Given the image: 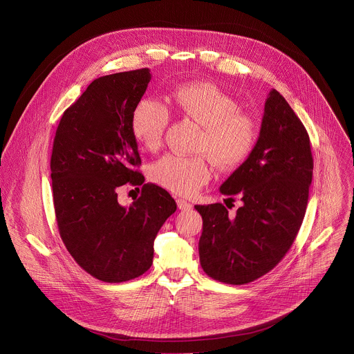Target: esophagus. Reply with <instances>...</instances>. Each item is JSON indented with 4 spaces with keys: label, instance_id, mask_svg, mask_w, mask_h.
Here are the masks:
<instances>
[{
    "label": "esophagus",
    "instance_id": "34e87169",
    "mask_svg": "<svg viewBox=\"0 0 354 354\" xmlns=\"http://www.w3.org/2000/svg\"><path fill=\"white\" fill-rule=\"evenodd\" d=\"M176 204H178V208L179 209H182V211H187V209H192V203H189V201H186V200H183V198H178L176 200Z\"/></svg>",
    "mask_w": 354,
    "mask_h": 354
}]
</instances>
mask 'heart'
<instances>
[{
    "mask_svg": "<svg viewBox=\"0 0 354 354\" xmlns=\"http://www.w3.org/2000/svg\"><path fill=\"white\" fill-rule=\"evenodd\" d=\"M168 106L201 127L196 149L209 156L219 169H232L252 154L259 129L253 118L239 111L238 102L208 82H186L169 93ZM171 115L154 98H142L131 115V131L139 146L160 149ZM211 176L205 156L167 154L151 164L150 178L158 186L182 196L196 193Z\"/></svg>",
    "mask_w": 354,
    "mask_h": 354,
    "instance_id": "b5f03b06",
    "label": "heart"
}]
</instances>
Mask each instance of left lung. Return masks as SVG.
Returning <instances> with one entry per match:
<instances>
[{"label":"left lung","mask_w":354,"mask_h":354,"mask_svg":"<svg viewBox=\"0 0 354 354\" xmlns=\"http://www.w3.org/2000/svg\"><path fill=\"white\" fill-rule=\"evenodd\" d=\"M313 167L304 125L286 100L271 90L252 154L219 189L226 196H241L243 205L234 218L221 203L194 205L203 218L198 254L208 277L245 285L285 257L306 214Z\"/></svg>","instance_id":"1"}]
</instances>
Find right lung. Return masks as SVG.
Returning a JSON list of instances; mask_svg holds the SVG:
<instances>
[{
    "instance_id": "1",
    "label": "right lung",
    "mask_w": 354,
    "mask_h": 354,
    "mask_svg": "<svg viewBox=\"0 0 354 354\" xmlns=\"http://www.w3.org/2000/svg\"><path fill=\"white\" fill-rule=\"evenodd\" d=\"M151 79L149 68L93 80L64 112L51 154V179L59 236L91 277L118 283L153 264L154 239L176 211L171 194L145 183L131 131L132 109ZM127 183L141 185L132 206L117 203Z\"/></svg>"
}]
</instances>
